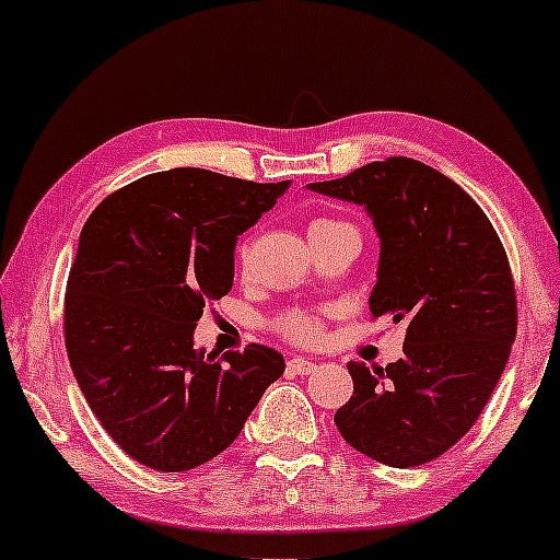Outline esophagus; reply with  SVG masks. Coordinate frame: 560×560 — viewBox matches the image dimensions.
I'll use <instances>...</instances> for the list:
<instances>
[{
  "mask_svg": "<svg viewBox=\"0 0 560 560\" xmlns=\"http://www.w3.org/2000/svg\"><path fill=\"white\" fill-rule=\"evenodd\" d=\"M287 369L292 371V374H313L318 365L313 361H307V358H292V361L287 363Z\"/></svg>",
  "mask_w": 560,
  "mask_h": 560,
  "instance_id": "1",
  "label": "esophagus"
}]
</instances>
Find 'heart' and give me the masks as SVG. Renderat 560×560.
<instances>
[{
    "label": "heart",
    "instance_id": "obj_1",
    "mask_svg": "<svg viewBox=\"0 0 560 560\" xmlns=\"http://www.w3.org/2000/svg\"><path fill=\"white\" fill-rule=\"evenodd\" d=\"M334 226H342L339 221H329V218H313L311 226H307V236L311 234H320V231L334 229ZM240 262H244V249H240ZM273 329L281 334V337L292 339V342L300 345H313L318 342L320 334H324V324L316 313H307V311H292L287 316H281L273 324Z\"/></svg>",
    "mask_w": 560,
    "mask_h": 560
}]
</instances>
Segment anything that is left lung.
Here are the masks:
<instances>
[{
    "instance_id": "left-lung-1",
    "label": "left lung",
    "mask_w": 560,
    "mask_h": 560,
    "mask_svg": "<svg viewBox=\"0 0 560 560\" xmlns=\"http://www.w3.org/2000/svg\"><path fill=\"white\" fill-rule=\"evenodd\" d=\"M311 189L374 218L382 253L371 316L408 326L397 363H347L352 397L334 423L378 464H429L477 423L516 339V289L498 231L453 178L410 158Z\"/></svg>"
}]
</instances>
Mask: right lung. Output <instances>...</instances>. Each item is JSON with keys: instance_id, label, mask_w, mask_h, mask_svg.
I'll return each instance as SVG.
<instances>
[{"instance_id": "right-lung-1", "label": "right lung", "mask_w": 560, "mask_h": 560, "mask_svg": "<svg viewBox=\"0 0 560 560\" xmlns=\"http://www.w3.org/2000/svg\"><path fill=\"white\" fill-rule=\"evenodd\" d=\"M287 189L173 168L113 191L83 223L66 292L70 369L102 429L139 464H208L284 374L266 345L205 355L195 326L234 284L242 231Z\"/></svg>"}]
</instances>
